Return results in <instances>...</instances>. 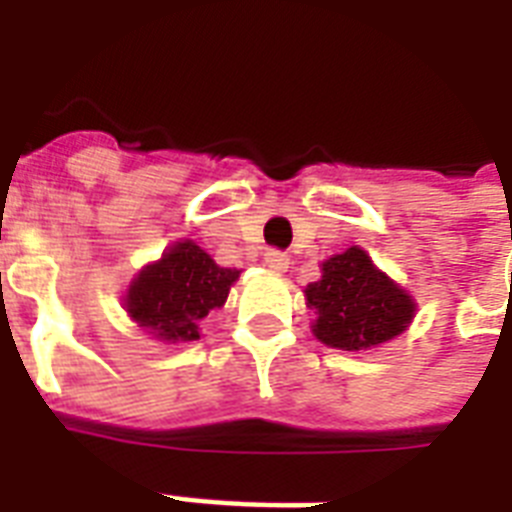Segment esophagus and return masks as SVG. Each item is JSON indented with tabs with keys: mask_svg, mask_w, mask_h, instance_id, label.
I'll list each match as a JSON object with an SVG mask.
<instances>
[{
	"mask_svg": "<svg viewBox=\"0 0 512 512\" xmlns=\"http://www.w3.org/2000/svg\"><path fill=\"white\" fill-rule=\"evenodd\" d=\"M263 263L276 273H284L289 268V255L287 252H281V249H268L263 255Z\"/></svg>",
	"mask_w": 512,
	"mask_h": 512,
	"instance_id": "esophagus-1",
	"label": "esophagus"
}]
</instances>
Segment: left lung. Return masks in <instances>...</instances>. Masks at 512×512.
I'll use <instances>...</instances> for the list:
<instances>
[{
  "label": "left lung",
  "mask_w": 512,
  "mask_h": 512,
  "mask_svg": "<svg viewBox=\"0 0 512 512\" xmlns=\"http://www.w3.org/2000/svg\"><path fill=\"white\" fill-rule=\"evenodd\" d=\"M308 308L316 311L313 335L340 350H369L393 340L414 319L412 295L377 271L361 247L321 263V279L305 287Z\"/></svg>",
  "instance_id": "1"
}]
</instances>
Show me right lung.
Listing matches in <instances>:
<instances>
[{
  "instance_id": "1",
  "label": "right lung",
  "mask_w": 512,
  "mask_h": 512,
  "mask_svg": "<svg viewBox=\"0 0 512 512\" xmlns=\"http://www.w3.org/2000/svg\"><path fill=\"white\" fill-rule=\"evenodd\" d=\"M239 273L236 268H220L196 241H177L162 260L146 265L132 279L124 308L156 340H199L201 319L223 308Z\"/></svg>"
}]
</instances>
